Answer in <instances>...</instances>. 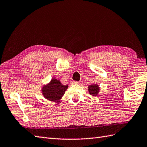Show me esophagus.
I'll list each match as a JSON object with an SVG mask.
<instances>
[{"label": "esophagus", "instance_id": "1", "mask_svg": "<svg viewBox=\"0 0 147 147\" xmlns=\"http://www.w3.org/2000/svg\"><path fill=\"white\" fill-rule=\"evenodd\" d=\"M72 83H73V84H78V82L73 81H72Z\"/></svg>", "mask_w": 147, "mask_h": 147}]
</instances>
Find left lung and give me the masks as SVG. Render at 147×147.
I'll use <instances>...</instances> for the list:
<instances>
[{"label": "left lung", "mask_w": 147, "mask_h": 147, "mask_svg": "<svg viewBox=\"0 0 147 147\" xmlns=\"http://www.w3.org/2000/svg\"><path fill=\"white\" fill-rule=\"evenodd\" d=\"M88 91L92 96H97L99 91H100V88L97 84H92L88 86Z\"/></svg>", "instance_id": "obj_1"}]
</instances>
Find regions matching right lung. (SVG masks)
<instances>
[{"label": "right lung", "instance_id": "add662e5", "mask_svg": "<svg viewBox=\"0 0 147 147\" xmlns=\"http://www.w3.org/2000/svg\"><path fill=\"white\" fill-rule=\"evenodd\" d=\"M67 87L68 85H63L59 80L53 78L50 83L42 88V94L47 100L57 101L65 93Z\"/></svg>", "mask_w": 147, "mask_h": 147}]
</instances>
